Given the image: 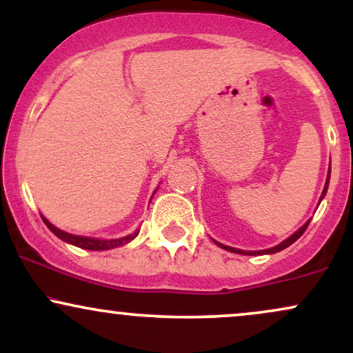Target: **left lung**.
I'll use <instances>...</instances> for the list:
<instances>
[{"label": "left lung", "mask_w": 353, "mask_h": 353, "mask_svg": "<svg viewBox=\"0 0 353 353\" xmlns=\"http://www.w3.org/2000/svg\"><path fill=\"white\" fill-rule=\"evenodd\" d=\"M329 177H330V171H329V176H327V182H325V188H323L322 197L325 196V192H327V185H329ZM309 222H310V221H309ZM309 222H307L305 225H302V228L299 229L297 232H295V234H292V236H290L289 239H287V241H283L282 244L275 245V247H272V249H267V250H255V252H244V250L234 249V247H229V245H222V244H219V242H216V244H217V245H221L222 249L229 250V252H237V254H247V255H257V254H275V252H279V250H283V249H285V247H289L290 244H294V242L297 241V239L301 237L303 232H305V229L309 228Z\"/></svg>", "instance_id": "left-lung-1"}]
</instances>
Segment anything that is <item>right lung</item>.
<instances>
[{
  "label": "right lung",
  "instance_id": "right-lung-1",
  "mask_svg": "<svg viewBox=\"0 0 353 353\" xmlns=\"http://www.w3.org/2000/svg\"><path fill=\"white\" fill-rule=\"evenodd\" d=\"M43 221H44V224L48 225V229H50L51 232L54 234V236H58L61 241L68 242V244H72V245H76V247H81V249H86V250H108V249H114V247L128 244V242H131L132 239L137 236V230H136V232L131 234V236H125V237H121V239H112V241H101V239L72 236V234H68V232H64V230L54 228V225H52L51 222H48L44 217H43Z\"/></svg>",
  "mask_w": 353,
  "mask_h": 353
}]
</instances>
